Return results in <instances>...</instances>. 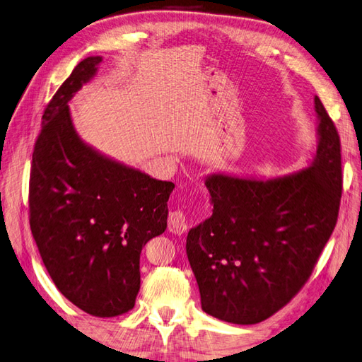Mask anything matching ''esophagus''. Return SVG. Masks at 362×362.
I'll return each mask as SVG.
<instances>
[{"instance_id": "1", "label": "esophagus", "mask_w": 362, "mask_h": 362, "mask_svg": "<svg viewBox=\"0 0 362 362\" xmlns=\"http://www.w3.org/2000/svg\"><path fill=\"white\" fill-rule=\"evenodd\" d=\"M168 231L173 234H182L187 231V218L182 211H173L168 216Z\"/></svg>"}]
</instances>
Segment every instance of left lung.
Instances as JSON below:
<instances>
[{
	"label": "left lung",
	"mask_w": 362,
	"mask_h": 362,
	"mask_svg": "<svg viewBox=\"0 0 362 362\" xmlns=\"http://www.w3.org/2000/svg\"><path fill=\"white\" fill-rule=\"evenodd\" d=\"M314 109L317 150L303 170L270 180L206 176L212 216L189 231L186 253L202 309L218 320L253 325L286 306L334 230L341 140L319 97Z\"/></svg>",
	"instance_id": "obj_1"
}]
</instances>
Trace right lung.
Returning <instances> with one entry per match:
<instances>
[{
  "instance_id": "1",
  "label": "right lung",
  "mask_w": 362,
  "mask_h": 362,
  "mask_svg": "<svg viewBox=\"0 0 362 362\" xmlns=\"http://www.w3.org/2000/svg\"><path fill=\"white\" fill-rule=\"evenodd\" d=\"M101 61H81L43 112L29 180V223L64 297L90 315L115 317L134 308L140 252L167 230L175 184L124 165L78 136L69 103Z\"/></svg>"
}]
</instances>
